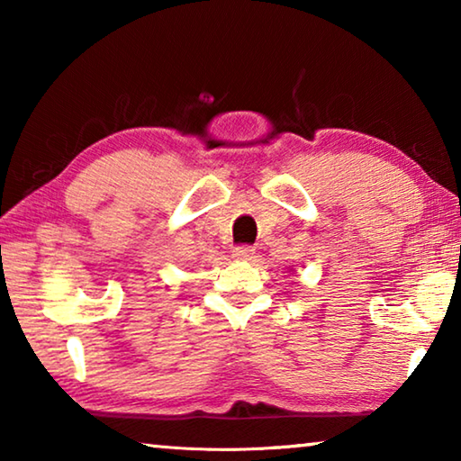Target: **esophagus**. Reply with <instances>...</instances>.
<instances>
[{
	"mask_svg": "<svg viewBox=\"0 0 461 461\" xmlns=\"http://www.w3.org/2000/svg\"><path fill=\"white\" fill-rule=\"evenodd\" d=\"M254 254H256L254 248L248 246V244L233 248V256H236V258H240V260H252Z\"/></svg>",
	"mask_w": 461,
	"mask_h": 461,
	"instance_id": "1",
	"label": "esophagus"
}]
</instances>
